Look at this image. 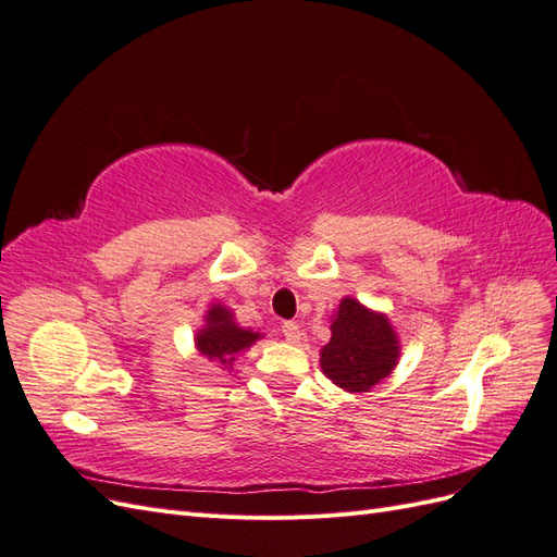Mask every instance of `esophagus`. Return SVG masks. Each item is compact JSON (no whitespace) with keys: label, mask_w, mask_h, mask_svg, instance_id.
<instances>
[{"label":"esophagus","mask_w":557,"mask_h":557,"mask_svg":"<svg viewBox=\"0 0 557 557\" xmlns=\"http://www.w3.org/2000/svg\"><path fill=\"white\" fill-rule=\"evenodd\" d=\"M281 332H283V336H285V342L299 344V339H301V330H299V325H297V323H293V320H288V323H283V325H281Z\"/></svg>","instance_id":"34e87169"}]
</instances>
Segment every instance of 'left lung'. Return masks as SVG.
Here are the masks:
<instances>
[{
  "label": "left lung",
  "instance_id": "obj_1",
  "mask_svg": "<svg viewBox=\"0 0 557 557\" xmlns=\"http://www.w3.org/2000/svg\"><path fill=\"white\" fill-rule=\"evenodd\" d=\"M330 330L332 339L320 350V367L332 383L348 393H362L393 372L399 346L385 315L346 297Z\"/></svg>",
  "mask_w": 557,
  "mask_h": 557
}]
</instances>
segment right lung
Instances as JSON below:
<instances>
[{
  "label": "right lung",
  "instance_id": "add662e5",
  "mask_svg": "<svg viewBox=\"0 0 557 557\" xmlns=\"http://www.w3.org/2000/svg\"><path fill=\"white\" fill-rule=\"evenodd\" d=\"M258 336V332L237 327V323L232 320V313L225 307L215 305L207 313V327L197 334V348L201 350V356L227 367L232 364L234 356L248 348Z\"/></svg>",
  "mask_w": 557,
  "mask_h": 557
}]
</instances>
